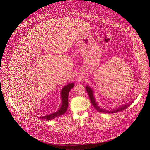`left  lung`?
I'll list each match as a JSON object with an SVG mask.
<instances>
[{"mask_svg":"<svg viewBox=\"0 0 150 150\" xmlns=\"http://www.w3.org/2000/svg\"><path fill=\"white\" fill-rule=\"evenodd\" d=\"M86 90L88 93V95H89V99H90V100H91V103H92V105L93 106V107L95 108V109L99 111V112H104V113H115V112H118L120 111H122V110H124L125 109H126L127 107L129 106L132 103L133 101H132L129 103H126L125 105L122 106H120V107L116 108L115 110H105V109H103L101 107H99L98 104L96 103V101H95V98H94V96H93V91L92 90V89L89 87L88 86H86Z\"/></svg>","mask_w":150,"mask_h":150,"instance_id":"8db88e82","label":"left lung"}]
</instances>
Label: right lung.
I'll use <instances>...</instances> for the list:
<instances>
[{
    "label": "right lung",
    "instance_id": "obj_1",
    "mask_svg": "<svg viewBox=\"0 0 150 150\" xmlns=\"http://www.w3.org/2000/svg\"><path fill=\"white\" fill-rule=\"evenodd\" d=\"M74 84L73 83L68 84L67 85L64 86L63 87L62 89L61 90V98L62 100V104L61 106L59 108V110H58L56 112H54V113L50 114L49 115H44L43 117H40V119H45L47 120H52L56 117H58L62 114H64V112H66L67 108L68 107V95L70 91L73 88Z\"/></svg>",
    "mask_w": 150,
    "mask_h": 150
}]
</instances>
